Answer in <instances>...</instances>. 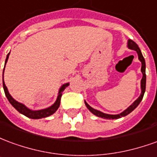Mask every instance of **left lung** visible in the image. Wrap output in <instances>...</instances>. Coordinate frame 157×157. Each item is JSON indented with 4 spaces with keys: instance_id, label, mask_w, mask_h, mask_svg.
Instances as JSON below:
<instances>
[{
    "instance_id": "obj_1",
    "label": "left lung",
    "mask_w": 157,
    "mask_h": 157,
    "mask_svg": "<svg viewBox=\"0 0 157 157\" xmlns=\"http://www.w3.org/2000/svg\"><path fill=\"white\" fill-rule=\"evenodd\" d=\"M128 48H130V49H133V50H135V51L137 52L139 59L141 62V72L142 74H143L141 82H140L141 93H140V97H139L138 98L136 99L135 102H133L131 105L128 107V109H125L124 112H122L121 113H119V114H108V113H104L101 112V111H98V110H97V109H94L93 108H92V107L89 105L88 103L85 101V104L86 106V108H87V109H89V111L91 113H92L94 115L98 116V117H100V118H106V119H117V118H122V117H124V116L128 115V113H130L133 110H135V109L137 108V106L140 104V102H141L142 98H143V97H144V94H145V84H146L145 59L143 57V55H142L141 54V51H140V48L138 47V45L136 44L135 42L133 41V40H131V39H128Z\"/></svg>"
}]
</instances>
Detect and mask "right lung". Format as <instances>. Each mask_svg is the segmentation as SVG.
<instances>
[{
  "instance_id": "add662e5",
  "label": "right lung",
  "mask_w": 157,
  "mask_h": 157,
  "mask_svg": "<svg viewBox=\"0 0 157 157\" xmlns=\"http://www.w3.org/2000/svg\"><path fill=\"white\" fill-rule=\"evenodd\" d=\"M9 53L7 56H6V59L5 61V66L6 62H7V59H8ZM4 70H5V67L3 69V75H4ZM69 86V83H65L64 85L61 86V87L59 88V94L58 97H57V99L55 102L50 107H48L47 109H41V110H37V111H33V110H31V109H28L24 104H22L21 102H18L17 101H16L15 99L12 98V96L10 95L9 93L8 90H7V87L6 86L5 82H4V78H3V88H4V92H5L6 97L8 99L9 102L12 104L14 108H15L17 111H18L20 113H22L23 115H25L26 117H28L29 118H33V119H39V118H46V117H48V116L52 115L53 113H55L57 109H59V103H60V99H61V96H62V92H64V90L65 89V87H67Z\"/></svg>"
}]
</instances>
